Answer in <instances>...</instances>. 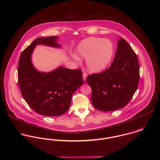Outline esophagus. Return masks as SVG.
<instances>
[{
	"label": "esophagus",
	"mask_w": 160,
	"mask_h": 160,
	"mask_svg": "<svg viewBox=\"0 0 160 160\" xmlns=\"http://www.w3.org/2000/svg\"><path fill=\"white\" fill-rule=\"evenodd\" d=\"M82 78H83V81H86V78H87V74L86 72H83L82 74Z\"/></svg>",
	"instance_id": "obj_1"
}]
</instances>
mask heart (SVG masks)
<instances>
[{"mask_svg": "<svg viewBox=\"0 0 160 160\" xmlns=\"http://www.w3.org/2000/svg\"><path fill=\"white\" fill-rule=\"evenodd\" d=\"M114 48L108 40L91 37L82 40L76 48L77 56L86 59L88 70L98 72L104 69L112 58Z\"/></svg>", "mask_w": 160, "mask_h": 160, "instance_id": "obj_1", "label": "heart"}]
</instances>
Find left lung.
Returning <instances> with one entry per match:
<instances>
[{
	"mask_svg": "<svg viewBox=\"0 0 160 160\" xmlns=\"http://www.w3.org/2000/svg\"><path fill=\"white\" fill-rule=\"evenodd\" d=\"M139 80V66L136 53L124 39L118 42L113 62L104 72L88 76L92 89L91 102L102 111L124 107L135 93Z\"/></svg>",
	"mask_w": 160,
	"mask_h": 160,
	"instance_id": "left-lung-1",
	"label": "left lung"
}]
</instances>
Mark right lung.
<instances>
[{
    "mask_svg": "<svg viewBox=\"0 0 160 160\" xmlns=\"http://www.w3.org/2000/svg\"><path fill=\"white\" fill-rule=\"evenodd\" d=\"M58 37L38 38L25 49L19 58L18 82L22 97L36 112L46 116H58L69 109L73 93L83 83L79 69L59 67L49 72L36 69L31 56L36 45L61 48Z\"/></svg>",
    "mask_w": 160,
    "mask_h": 160,
    "instance_id": "obj_1",
    "label": "right lung"
}]
</instances>
